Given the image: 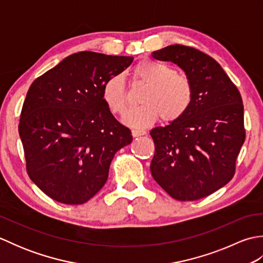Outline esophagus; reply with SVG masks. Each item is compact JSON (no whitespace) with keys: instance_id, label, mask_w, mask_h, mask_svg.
Segmentation results:
<instances>
[{"instance_id":"obj_1","label":"esophagus","mask_w":263,"mask_h":263,"mask_svg":"<svg viewBox=\"0 0 263 263\" xmlns=\"http://www.w3.org/2000/svg\"><path fill=\"white\" fill-rule=\"evenodd\" d=\"M144 131H140V130H132V137L133 138H137V137H140L144 135Z\"/></svg>"}]
</instances>
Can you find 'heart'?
Instances as JSON below:
<instances>
[{
  "mask_svg": "<svg viewBox=\"0 0 263 263\" xmlns=\"http://www.w3.org/2000/svg\"><path fill=\"white\" fill-rule=\"evenodd\" d=\"M136 83L147 86L142 92V106L127 111L123 119L126 125L143 128L161 116L164 122H174L186 113L193 100V87L185 74L175 72L171 65L153 60H142L132 69ZM102 97L111 114L123 115L126 109V87L121 74L105 81Z\"/></svg>",
  "mask_w": 263,
  "mask_h": 263,
  "instance_id": "heart-1",
  "label": "heart"
}]
</instances>
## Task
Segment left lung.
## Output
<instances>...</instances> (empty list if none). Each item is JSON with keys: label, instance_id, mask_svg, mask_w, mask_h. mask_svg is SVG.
<instances>
[{"label": "left lung", "instance_id": "8db88e82", "mask_svg": "<svg viewBox=\"0 0 263 263\" xmlns=\"http://www.w3.org/2000/svg\"><path fill=\"white\" fill-rule=\"evenodd\" d=\"M152 57L177 64L193 87L186 113L150 131L155 142L152 175L176 200L208 197L235 174L245 140L241 93L219 63L197 48L171 45Z\"/></svg>", "mask_w": 263, "mask_h": 263}]
</instances>
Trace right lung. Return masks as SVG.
Returning a JSON list of instances; mask_svg holds the SVG:
<instances>
[{"mask_svg":"<svg viewBox=\"0 0 263 263\" xmlns=\"http://www.w3.org/2000/svg\"><path fill=\"white\" fill-rule=\"evenodd\" d=\"M132 57L79 52L31 83L19 135L30 180L55 201L82 204L107 181L114 155L132 142L131 131L102 97L105 81Z\"/></svg>","mask_w":263,"mask_h":263,"instance_id":"add662e5","label":"right lung"}]
</instances>
